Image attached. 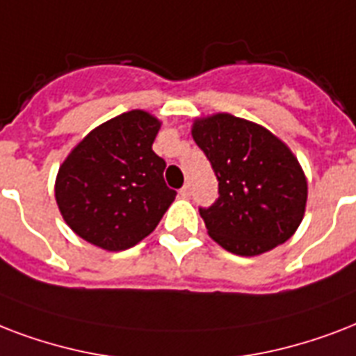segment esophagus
I'll list each match as a JSON object with an SVG mask.
<instances>
[{"instance_id": "esophagus-1", "label": "esophagus", "mask_w": 356, "mask_h": 356, "mask_svg": "<svg viewBox=\"0 0 356 356\" xmlns=\"http://www.w3.org/2000/svg\"><path fill=\"white\" fill-rule=\"evenodd\" d=\"M189 195H191V187H189V184H186V186H184L180 189V197L181 198H187V197H189Z\"/></svg>"}]
</instances>
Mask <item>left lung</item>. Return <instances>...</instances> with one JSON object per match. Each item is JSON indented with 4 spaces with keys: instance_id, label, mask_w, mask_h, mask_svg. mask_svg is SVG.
I'll return each instance as SVG.
<instances>
[{
    "instance_id": "1",
    "label": "left lung",
    "mask_w": 356,
    "mask_h": 356,
    "mask_svg": "<svg viewBox=\"0 0 356 356\" xmlns=\"http://www.w3.org/2000/svg\"><path fill=\"white\" fill-rule=\"evenodd\" d=\"M191 135L219 180V198L200 217L209 238L238 256L288 241L307 209L308 184L288 145L230 113L195 118Z\"/></svg>"
}]
</instances>
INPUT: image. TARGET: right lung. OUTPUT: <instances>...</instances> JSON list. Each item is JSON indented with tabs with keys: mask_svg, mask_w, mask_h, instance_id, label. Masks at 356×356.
Wrapping results in <instances>:
<instances>
[{
	"mask_svg": "<svg viewBox=\"0 0 356 356\" xmlns=\"http://www.w3.org/2000/svg\"><path fill=\"white\" fill-rule=\"evenodd\" d=\"M161 122L143 109L122 113L87 134L60 163L55 200L79 238L126 250L154 232L176 197L152 150Z\"/></svg>",
	"mask_w": 356,
	"mask_h": 356,
	"instance_id": "obj_1",
	"label": "right lung"
}]
</instances>
